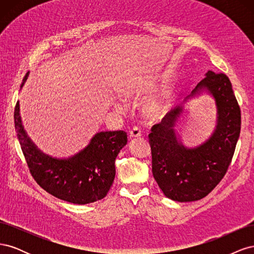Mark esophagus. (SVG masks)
<instances>
[{
	"mask_svg": "<svg viewBox=\"0 0 254 254\" xmlns=\"http://www.w3.org/2000/svg\"><path fill=\"white\" fill-rule=\"evenodd\" d=\"M129 136H130V139H133V137L141 136V130H140V128L139 127H133L129 131Z\"/></svg>",
	"mask_w": 254,
	"mask_h": 254,
	"instance_id": "34e87169",
	"label": "esophagus"
}]
</instances>
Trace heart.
<instances>
[{
  "mask_svg": "<svg viewBox=\"0 0 254 254\" xmlns=\"http://www.w3.org/2000/svg\"><path fill=\"white\" fill-rule=\"evenodd\" d=\"M150 92V88L147 84L142 82H132L122 90V95L127 101H136L141 99ZM167 99L164 95L153 97L145 104L143 108V114L146 119L150 121H157L162 119L167 110Z\"/></svg>",
  "mask_w": 254,
  "mask_h": 254,
  "instance_id": "1",
  "label": "heart"
}]
</instances>
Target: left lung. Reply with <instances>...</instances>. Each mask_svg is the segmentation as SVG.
Returning <instances> with one entry per match:
<instances>
[{"instance_id":"obj_1","label":"left lung","mask_w":254,"mask_h":254,"mask_svg":"<svg viewBox=\"0 0 254 254\" xmlns=\"http://www.w3.org/2000/svg\"><path fill=\"white\" fill-rule=\"evenodd\" d=\"M207 90L217 106V126L212 136L196 148H186L175 133L182 107L171 110L151 128L152 175L168 198L180 202L200 200L224 178L241 132V109L232 84L224 73L209 71L190 96Z\"/></svg>"}]
</instances>
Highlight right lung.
<instances>
[{
	"label": "right lung",
	"mask_w": 254,
	"mask_h": 254,
	"mask_svg": "<svg viewBox=\"0 0 254 254\" xmlns=\"http://www.w3.org/2000/svg\"><path fill=\"white\" fill-rule=\"evenodd\" d=\"M23 78L21 88L26 81ZM14 127L35 181L51 195L75 204L101 200L112 186L115 177V159L127 144L126 132H98L86 148L72 158L59 160L44 155L27 136L22 126L20 106L14 107Z\"/></svg>",
	"instance_id": "1"
}]
</instances>
